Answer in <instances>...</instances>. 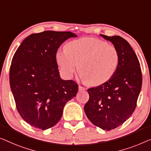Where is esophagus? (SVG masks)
Returning <instances> with one entry per match:
<instances>
[{"label":"esophagus","mask_w":151,"mask_h":151,"mask_svg":"<svg viewBox=\"0 0 151 151\" xmlns=\"http://www.w3.org/2000/svg\"><path fill=\"white\" fill-rule=\"evenodd\" d=\"M78 90H79V91H84V90H85V88L79 85V86H78Z\"/></svg>","instance_id":"34e87169"}]
</instances>
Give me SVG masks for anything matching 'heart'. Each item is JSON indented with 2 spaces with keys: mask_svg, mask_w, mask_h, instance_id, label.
<instances>
[{
  "mask_svg": "<svg viewBox=\"0 0 151 151\" xmlns=\"http://www.w3.org/2000/svg\"><path fill=\"white\" fill-rule=\"evenodd\" d=\"M56 61L64 77L70 78L78 64V73L87 84L98 85L111 78L119 63L116 49L95 38H82L70 42L59 49Z\"/></svg>",
  "mask_w": 151,
  "mask_h": 151,
  "instance_id": "heart-1",
  "label": "heart"
}]
</instances>
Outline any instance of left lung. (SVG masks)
Segmentation results:
<instances>
[{"mask_svg":"<svg viewBox=\"0 0 151 151\" xmlns=\"http://www.w3.org/2000/svg\"><path fill=\"white\" fill-rule=\"evenodd\" d=\"M100 36L117 50L118 66L108 81L87 89L89 99L84 110L94 125L109 131L122 125L134 112L142 78L140 62L129 42L119 36Z\"/></svg>","mask_w":151,"mask_h":151,"instance_id":"1","label":"left lung"}]
</instances>
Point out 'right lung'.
Instances as JSON below:
<instances>
[{"mask_svg":"<svg viewBox=\"0 0 151 151\" xmlns=\"http://www.w3.org/2000/svg\"><path fill=\"white\" fill-rule=\"evenodd\" d=\"M71 32L32 34L13 55L9 82L18 112L27 123L40 129L57 124L67 102L75 97L78 84L60 76L55 54Z\"/></svg>","mask_w":151,"mask_h":151,"instance_id":"add662e5","label":"right lung"}]
</instances>
